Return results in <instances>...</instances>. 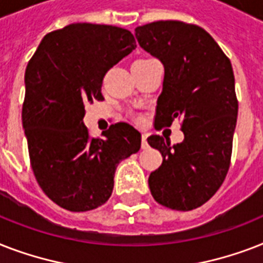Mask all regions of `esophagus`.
<instances>
[{
    "label": "esophagus",
    "instance_id": "esophagus-1",
    "mask_svg": "<svg viewBox=\"0 0 263 263\" xmlns=\"http://www.w3.org/2000/svg\"><path fill=\"white\" fill-rule=\"evenodd\" d=\"M148 144H147V135L146 134H143L142 135V148H147Z\"/></svg>",
    "mask_w": 263,
    "mask_h": 263
}]
</instances>
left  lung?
Masks as SVG:
<instances>
[{
	"label": "left lung",
	"mask_w": 263,
	"mask_h": 263,
	"mask_svg": "<svg viewBox=\"0 0 263 263\" xmlns=\"http://www.w3.org/2000/svg\"><path fill=\"white\" fill-rule=\"evenodd\" d=\"M135 36L165 69L154 125L171 127L179 119L184 134L177 144L147 138L162 156L148 187L160 204L188 212L206 203L228 173L237 120L232 65L212 35L194 24L148 23L136 27Z\"/></svg>",
	"instance_id": "obj_1"
}]
</instances>
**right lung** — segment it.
Here are the masks:
<instances>
[{
  "instance_id": "obj_1",
  "label": "right lung",
  "mask_w": 263,
  "mask_h": 263,
  "mask_svg": "<svg viewBox=\"0 0 263 263\" xmlns=\"http://www.w3.org/2000/svg\"><path fill=\"white\" fill-rule=\"evenodd\" d=\"M136 47L128 30L73 23L43 36L27 65L22 121L39 187L69 212H87L111 195L120 161L139 152L127 123L90 138L84 106L102 101L103 76Z\"/></svg>"
}]
</instances>
